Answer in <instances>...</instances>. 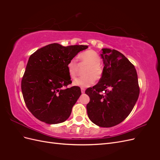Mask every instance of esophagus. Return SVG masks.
<instances>
[{
    "mask_svg": "<svg viewBox=\"0 0 160 160\" xmlns=\"http://www.w3.org/2000/svg\"><path fill=\"white\" fill-rule=\"evenodd\" d=\"M81 93H85V89L84 88H81Z\"/></svg>",
    "mask_w": 160,
    "mask_h": 160,
    "instance_id": "34e87169",
    "label": "esophagus"
}]
</instances>
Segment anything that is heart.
Wrapping results in <instances>:
<instances>
[{"instance_id":"heart-1","label":"heart","mask_w":160,"mask_h":160,"mask_svg":"<svg viewBox=\"0 0 160 160\" xmlns=\"http://www.w3.org/2000/svg\"><path fill=\"white\" fill-rule=\"evenodd\" d=\"M79 59L88 66L83 73L85 76L76 78L72 82V84L82 88H88L93 84L95 79H99L103 75V69L99 65L101 58L95 51L89 50L81 53L79 55ZM77 67V65L75 59L70 60L67 63L68 73L71 78L75 77Z\"/></svg>"}]
</instances>
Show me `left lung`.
Masks as SVG:
<instances>
[{
  "label": "left lung",
  "mask_w": 160,
  "mask_h": 160,
  "mask_svg": "<svg viewBox=\"0 0 160 160\" xmlns=\"http://www.w3.org/2000/svg\"><path fill=\"white\" fill-rule=\"evenodd\" d=\"M104 67L99 83L85 91L90 101L87 105L89 119L102 128L122 122L136 103L139 88L135 67L122 53L102 49Z\"/></svg>",
  "instance_id": "1"
}]
</instances>
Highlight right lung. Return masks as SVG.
Here are the masks:
<instances>
[{"mask_svg":"<svg viewBox=\"0 0 160 160\" xmlns=\"http://www.w3.org/2000/svg\"><path fill=\"white\" fill-rule=\"evenodd\" d=\"M88 45L64 47L52 43L38 49L28 59L21 89L27 108L38 120L57 124L69 118L81 95L80 88L71 84L67 63Z\"/></svg>","mask_w":160,"mask_h":160,"instance_id":"right-lung-1","label":"right lung"}]
</instances>
